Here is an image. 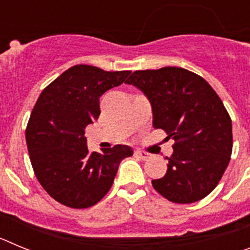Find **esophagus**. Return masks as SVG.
I'll list each match as a JSON object with an SVG mask.
<instances>
[{
    "label": "esophagus",
    "instance_id": "obj_1",
    "mask_svg": "<svg viewBox=\"0 0 250 250\" xmlns=\"http://www.w3.org/2000/svg\"><path fill=\"white\" fill-rule=\"evenodd\" d=\"M135 155L139 156L143 160H146V159L150 158V154L146 151H143V150H135Z\"/></svg>",
    "mask_w": 250,
    "mask_h": 250
}]
</instances>
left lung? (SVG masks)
Wrapping results in <instances>:
<instances>
[{
    "label": "left lung",
    "instance_id": "8db88e82",
    "mask_svg": "<svg viewBox=\"0 0 250 250\" xmlns=\"http://www.w3.org/2000/svg\"><path fill=\"white\" fill-rule=\"evenodd\" d=\"M126 83L149 99L152 126L173 138L167 174L151 184L165 199L190 204L211 193L230 161L231 119L224 104L199 75L182 67L138 70Z\"/></svg>",
    "mask_w": 250,
    "mask_h": 250
}]
</instances>
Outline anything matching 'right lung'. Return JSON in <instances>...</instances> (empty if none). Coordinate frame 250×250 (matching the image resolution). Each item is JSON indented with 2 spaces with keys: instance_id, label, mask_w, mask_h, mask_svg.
<instances>
[{
  "instance_id": "add662e5",
  "label": "right lung",
  "mask_w": 250,
  "mask_h": 250,
  "mask_svg": "<svg viewBox=\"0 0 250 250\" xmlns=\"http://www.w3.org/2000/svg\"><path fill=\"white\" fill-rule=\"evenodd\" d=\"M131 71H104L75 65L60 75L37 99L26 127L35 175L60 204L85 209L110 190L120 161L131 147L115 145L90 152L85 127L98 120L100 96L125 81Z\"/></svg>"
}]
</instances>
